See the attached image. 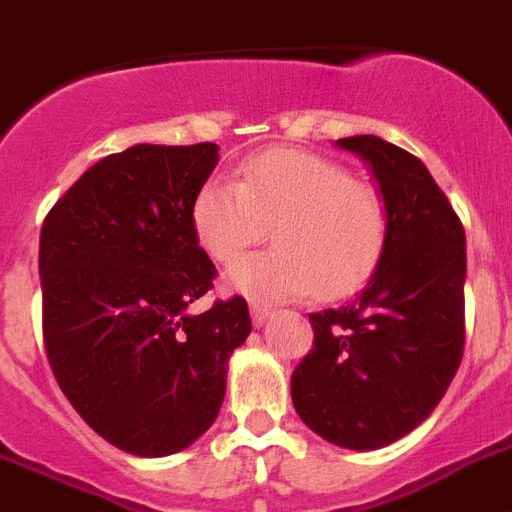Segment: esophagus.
<instances>
[{"label":"esophagus","mask_w":512,"mask_h":512,"mask_svg":"<svg viewBox=\"0 0 512 512\" xmlns=\"http://www.w3.org/2000/svg\"><path fill=\"white\" fill-rule=\"evenodd\" d=\"M272 316V308L269 306H261V303H251V322L253 327H261Z\"/></svg>","instance_id":"1"}]
</instances>
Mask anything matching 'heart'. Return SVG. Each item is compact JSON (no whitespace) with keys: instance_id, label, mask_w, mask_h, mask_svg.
Wrapping results in <instances>:
<instances>
[{"instance_id":"heart-1","label":"heart","mask_w":512,"mask_h":512,"mask_svg":"<svg viewBox=\"0 0 512 512\" xmlns=\"http://www.w3.org/2000/svg\"><path fill=\"white\" fill-rule=\"evenodd\" d=\"M198 246L217 264L273 225L275 246L227 272L232 290L253 301H290L316 290L340 298L369 280L382 259L390 214L374 185L348 167L298 149H269L240 167L238 180L209 177L193 198Z\"/></svg>"}]
</instances>
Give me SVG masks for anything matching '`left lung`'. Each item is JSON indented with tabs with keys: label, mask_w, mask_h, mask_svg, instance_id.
<instances>
[{
	"label": "left lung",
	"mask_w": 512,
	"mask_h": 512,
	"mask_svg": "<svg viewBox=\"0 0 512 512\" xmlns=\"http://www.w3.org/2000/svg\"><path fill=\"white\" fill-rule=\"evenodd\" d=\"M337 146L369 164L390 235L361 293L308 314L314 348L293 371L303 424L348 450L413 432L453 382L466 340V232L421 159L377 135Z\"/></svg>",
	"instance_id": "left-lung-1"
}]
</instances>
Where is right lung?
<instances>
[{
    "instance_id": "right-lung-1",
    "label": "right lung",
    "mask_w": 512,
    "mask_h": 512,
    "mask_svg": "<svg viewBox=\"0 0 512 512\" xmlns=\"http://www.w3.org/2000/svg\"><path fill=\"white\" fill-rule=\"evenodd\" d=\"M217 162V143H138L83 172L41 227L54 379L80 418L130 455L193 445L222 408L232 350L251 335L240 295L188 311L217 277L190 219Z\"/></svg>"
}]
</instances>
